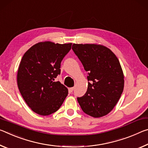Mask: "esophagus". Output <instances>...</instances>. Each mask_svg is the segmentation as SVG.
<instances>
[{"mask_svg":"<svg viewBox=\"0 0 148 148\" xmlns=\"http://www.w3.org/2000/svg\"><path fill=\"white\" fill-rule=\"evenodd\" d=\"M73 90H74V87H71V88H69V91L70 92H72L73 91Z\"/></svg>","mask_w":148,"mask_h":148,"instance_id":"1","label":"esophagus"}]
</instances>
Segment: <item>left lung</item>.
I'll list each match as a JSON object with an SVG mask.
<instances>
[{"label":"left lung","mask_w":148,"mask_h":148,"mask_svg":"<svg viewBox=\"0 0 148 148\" xmlns=\"http://www.w3.org/2000/svg\"><path fill=\"white\" fill-rule=\"evenodd\" d=\"M72 49L88 74L86 92L77 98L82 110L96 118L106 115L124 88V75L118 58L101 45L73 44Z\"/></svg>","instance_id":"8db88e82"}]
</instances>
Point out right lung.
<instances>
[{"label": "right lung", "mask_w": 148, "mask_h": 148, "mask_svg": "<svg viewBox=\"0 0 148 148\" xmlns=\"http://www.w3.org/2000/svg\"><path fill=\"white\" fill-rule=\"evenodd\" d=\"M71 45L40 42L22 57L17 75L18 86L27 106L38 115L56 112L68 94L64 84L54 81L60 74L61 62Z\"/></svg>", "instance_id": "obj_1"}]
</instances>
